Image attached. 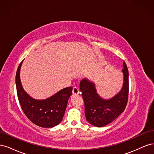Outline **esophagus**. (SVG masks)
<instances>
[{"instance_id":"obj_1","label":"esophagus","mask_w":154,"mask_h":154,"mask_svg":"<svg viewBox=\"0 0 154 154\" xmlns=\"http://www.w3.org/2000/svg\"><path fill=\"white\" fill-rule=\"evenodd\" d=\"M79 92H80V91H79V89L77 88V87H73V89H72V94H78Z\"/></svg>"}]
</instances>
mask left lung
I'll use <instances>...</instances> for the list:
<instances>
[{
    "instance_id": "8db88e82",
    "label": "left lung",
    "mask_w": 154,
    "mask_h": 154,
    "mask_svg": "<svg viewBox=\"0 0 154 154\" xmlns=\"http://www.w3.org/2000/svg\"><path fill=\"white\" fill-rule=\"evenodd\" d=\"M123 66V87L118 94L110 99L101 97L97 92L95 83L87 78H83L80 83L86 119L94 127H105L112 122L125 109L128 96V71L125 62Z\"/></svg>"
}]
</instances>
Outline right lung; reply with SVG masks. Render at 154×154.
<instances>
[{
	"label": "right lung",
	"mask_w": 154,
	"mask_h": 154,
	"mask_svg": "<svg viewBox=\"0 0 154 154\" xmlns=\"http://www.w3.org/2000/svg\"><path fill=\"white\" fill-rule=\"evenodd\" d=\"M20 63L16 73L15 82L18 99L21 108L31 122L44 128H52L62 121L72 87L64 88L46 100L32 98L24 90L20 82Z\"/></svg>",
	"instance_id": "add662e5"
}]
</instances>
